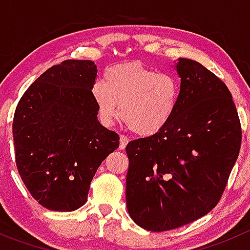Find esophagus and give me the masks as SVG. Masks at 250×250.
<instances>
[{
	"instance_id": "esophagus-1",
	"label": "esophagus",
	"mask_w": 250,
	"mask_h": 250,
	"mask_svg": "<svg viewBox=\"0 0 250 250\" xmlns=\"http://www.w3.org/2000/svg\"><path fill=\"white\" fill-rule=\"evenodd\" d=\"M127 141H129V139H127L126 136L121 135L120 136V145H119V149H120V150L125 149V147H126V145H127Z\"/></svg>"
}]
</instances>
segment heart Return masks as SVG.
<instances>
[{
  "label": "heart",
  "instance_id": "b5f03b06",
  "mask_svg": "<svg viewBox=\"0 0 250 250\" xmlns=\"http://www.w3.org/2000/svg\"><path fill=\"white\" fill-rule=\"evenodd\" d=\"M99 119L112 125L119 114L134 134H158L175 115L180 85L175 76L158 72L138 61L114 65L104 72L103 83L92 86Z\"/></svg>",
  "mask_w": 250,
  "mask_h": 250
}]
</instances>
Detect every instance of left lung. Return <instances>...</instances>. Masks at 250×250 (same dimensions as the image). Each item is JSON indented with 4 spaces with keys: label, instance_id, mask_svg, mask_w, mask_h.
Wrapping results in <instances>:
<instances>
[{
    "label": "left lung",
    "instance_id": "obj_1",
    "mask_svg": "<svg viewBox=\"0 0 250 250\" xmlns=\"http://www.w3.org/2000/svg\"><path fill=\"white\" fill-rule=\"evenodd\" d=\"M175 115L158 134L126 146V205L132 220L167 231L199 219L218 204L242 144L231 94L202 63L179 59Z\"/></svg>",
    "mask_w": 250,
    "mask_h": 250
}]
</instances>
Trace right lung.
<instances>
[{
    "instance_id": "add662e5",
    "label": "right lung",
    "mask_w": 250,
    "mask_h": 250,
    "mask_svg": "<svg viewBox=\"0 0 250 250\" xmlns=\"http://www.w3.org/2000/svg\"><path fill=\"white\" fill-rule=\"evenodd\" d=\"M94 61L66 60L46 70L17 104L12 124L16 165L27 190L46 209L72 211L119 135L98 120Z\"/></svg>"
}]
</instances>
